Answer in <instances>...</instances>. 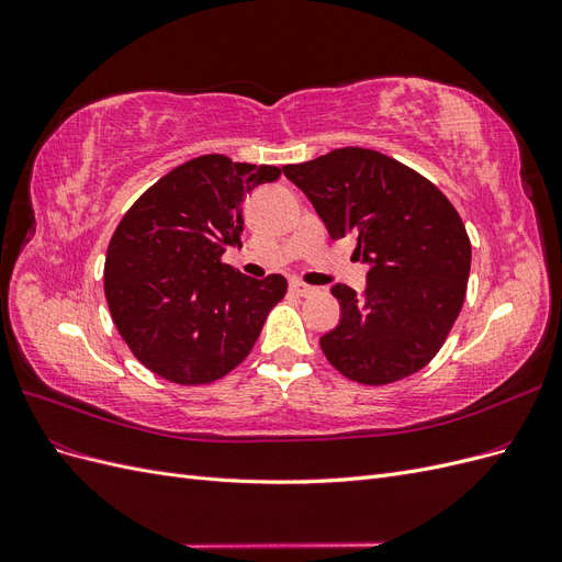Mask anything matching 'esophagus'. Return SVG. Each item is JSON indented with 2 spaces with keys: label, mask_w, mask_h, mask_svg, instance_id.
Instances as JSON below:
<instances>
[{
  "label": "esophagus",
  "mask_w": 562,
  "mask_h": 562,
  "mask_svg": "<svg viewBox=\"0 0 562 562\" xmlns=\"http://www.w3.org/2000/svg\"><path fill=\"white\" fill-rule=\"evenodd\" d=\"M291 291H293L295 295H300V297H310V295L316 293V288H314V285H307V283H302V281H293V283H291Z\"/></svg>",
  "instance_id": "1"
}]
</instances>
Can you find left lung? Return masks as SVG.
Instances as JSON below:
<instances>
[{"instance_id":"obj_1","label":"left lung","mask_w":562,"mask_h":562,"mask_svg":"<svg viewBox=\"0 0 562 562\" xmlns=\"http://www.w3.org/2000/svg\"><path fill=\"white\" fill-rule=\"evenodd\" d=\"M283 173L333 239L351 236L370 265L361 297L333 288L342 321L321 337L326 359L368 386L415 375L446 345L467 297L471 241L457 209L411 166L366 147L288 164Z\"/></svg>"}]
</instances>
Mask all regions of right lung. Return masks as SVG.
<instances>
[{"mask_svg": "<svg viewBox=\"0 0 562 562\" xmlns=\"http://www.w3.org/2000/svg\"><path fill=\"white\" fill-rule=\"evenodd\" d=\"M279 176V166L203 155L151 184L116 225L103 274L108 307L155 375L211 384L250 353L288 281L248 279L223 255L241 248L244 196Z\"/></svg>", "mask_w": 562, "mask_h": 562, "instance_id": "add662e5", "label": "right lung"}]
</instances>
